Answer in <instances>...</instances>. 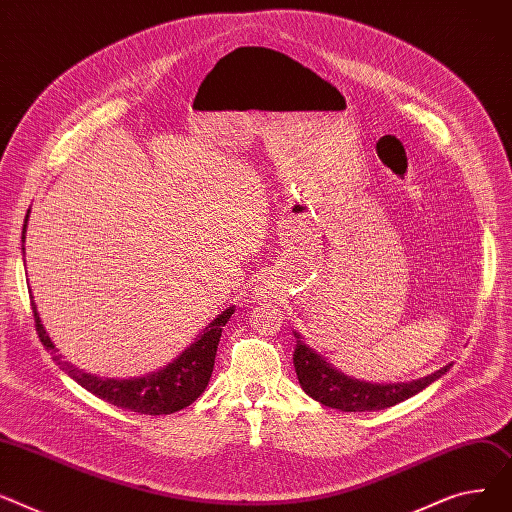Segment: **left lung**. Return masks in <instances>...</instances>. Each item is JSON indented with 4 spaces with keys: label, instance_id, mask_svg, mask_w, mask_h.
<instances>
[{
    "label": "left lung",
    "instance_id": "1",
    "mask_svg": "<svg viewBox=\"0 0 512 512\" xmlns=\"http://www.w3.org/2000/svg\"><path fill=\"white\" fill-rule=\"evenodd\" d=\"M299 339V335H297ZM293 366L299 378V384L306 390V395L316 399L318 403L341 409V411H378L393 407L413 395L424 390L428 384L438 380L448 368L434 372L422 380H415L409 384H368L357 382L341 372L333 370V366L326 364L324 359L306 347L302 341H297L293 351Z\"/></svg>",
    "mask_w": 512,
    "mask_h": 512
}]
</instances>
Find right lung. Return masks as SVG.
I'll return each mask as SVG.
<instances>
[{"label": "right lung", "instance_id": "obj_1", "mask_svg": "<svg viewBox=\"0 0 512 512\" xmlns=\"http://www.w3.org/2000/svg\"><path fill=\"white\" fill-rule=\"evenodd\" d=\"M26 221L24 219V229H22V242H24V231H26ZM33 304V314H35V326H37V335L41 343L45 345L47 351H51L55 362L62 366V370L72 376L80 386H84L88 393H93L95 397L119 407V409H128L140 415H169L179 409H184L192 405L202 393L210 380V374H213L215 368V355H217V345L221 339V330L227 324V320L233 314V308L225 310L219 318L210 322L204 333L182 353L173 364L167 368L148 374L144 378H134V380H105L84 374L82 370L74 368L68 362H59L62 355L55 353V345L47 337L45 328L41 324V318L37 314L35 302Z\"/></svg>", "mask_w": 512, "mask_h": 512}]
</instances>
